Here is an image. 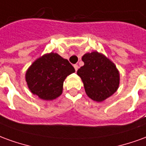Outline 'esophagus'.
Wrapping results in <instances>:
<instances>
[{
  "label": "esophagus",
  "instance_id": "obj_1",
  "mask_svg": "<svg viewBox=\"0 0 146 146\" xmlns=\"http://www.w3.org/2000/svg\"><path fill=\"white\" fill-rule=\"evenodd\" d=\"M73 66H74V69H75V70H76V71H77V70H78V66H77L76 64H75Z\"/></svg>",
  "mask_w": 146,
  "mask_h": 146
}]
</instances>
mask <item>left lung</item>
I'll use <instances>...</instances> for the list:
<instances>
[{"mask_svg":"<svg viewBox=\"0 0 146 146\" xmlns=\"http://www.w3.org/2000/svg\"><path fill=\"white\" fill-rule=\"evenodd\" d=\"M84 65L77 70L86 94L96 102H102L114 94L119 87V74L116 66L97 51L82 57Z\"/></svg>","mask_w":146,"mask_h":146,"instance_id":"8db88e82","label":"left lung"}]
</instances>
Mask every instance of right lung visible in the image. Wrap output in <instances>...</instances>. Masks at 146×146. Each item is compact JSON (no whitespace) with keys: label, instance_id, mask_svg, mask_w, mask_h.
Instances as JSON below:
<instances>
[{"label":"right lung","instance_id":"1","mask_svg":"<svg viewBox=\"0 0 146 146\" xmlns=\"http://www.w3.org/2000/svg\"><path fill=\"white\" fill-rule=\"evenodd\" d=\"M74 72L69 61L51 52L39 58L30 66L26 80L33 95L44 100H52L61 95L64 80Z\"/></svg>","mask_w":146,"mask_h":146}]
</instances>
